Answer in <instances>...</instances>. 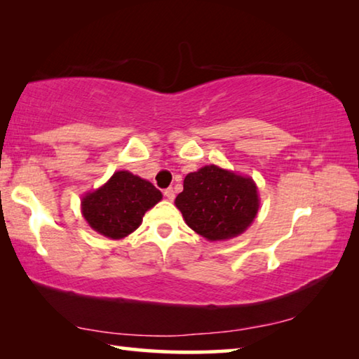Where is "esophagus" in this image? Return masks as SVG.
I'll return each instance as SVG.
<instances>
[{
	"label": "esophagus",
	"instance_id": "obj_1",
	"mask_svg": "<svg viewBox=\"0 0 359 359\" xmlns=\"http://www.w3.org/2000/svg\"><path fill=\"white\" fill-rule=\"evenodd\" d=\"M165 196L169 199V201H172V199L175 198V193H174L172 188H166V190H165Z\"/></svg>",
	"mask_w": 359,
	"mask_h": 359
}]
</instances>
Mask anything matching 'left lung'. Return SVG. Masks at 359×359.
<instances>
[{
	"mask_svg": "<svg viewBox=\"0 0 359 359\" xmlns=\"http://www.w3.org/2000/svg\"><path fill=\"white\" fill-rule=\"evenodd\" d=\"M175 205L199 236L224 241L250 226L258 214L259 198L250 177L210 165L187 175Z\"/></svg>",
	"mask_w": 359,
	"mask_h": 359,
	"instance_id": "8db88e82",
	"label": "left lung"
}]
</instances>
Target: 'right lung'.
<instances>
[{
  "mask_svg": "<svg viewBox=\"0 0 359 359\" xmlns=\"http://www.w3.org/2000/svg\"><path fill=\"white\" fill-rule=\"evenodd\" d=\"M160 190L128 171H118L98 190L82 198V215L96 233L121 239L142 223L150 208L161 201Z\"/></svg>",
  "mask_w": 359,
  "mask_h": 359,
  "instance_id": "1",
  "label": "right lung"
}]
</instances>
